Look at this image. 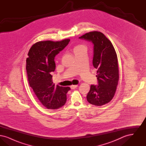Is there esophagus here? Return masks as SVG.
<instances>
[{"mask_svg": "<svg viewBox=\"0 0 146 146\" xmlns=\"http://www.w3.org/2000/svg\"><path fill=\"white\" fill-rule=\"evenodd\" d=\"M77 86H78L77 85H72L70 86V88L72 89H76V88H77Z\"/></svg>", "mask_w": 146, "mask_h": 146, "instance_id": "obj_1", "label": "esophagus"}]
</instances>
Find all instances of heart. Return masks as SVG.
Returning a JSON list of instances; mask_svg holds the SVG:
<instances>
[{"label":"heart","mask_w":146,"mask_h":146,"mask_svg":"<svg viewBox=\"0 0 146 146\" xmlns=\"http://www.w3.org/2000/svg\"><path fill=\"white\" fill-rule=\"evenodd\" d=\"M85 49V47L83 45H81V44H79V45H78L76 46L74 49H73V52L74 53L76 52V51H80L81 50H83V49Z\"/></svg>","instance_id":"b5f03b06"}]
</instances>
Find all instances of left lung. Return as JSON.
I'll list each match as a JSON object with an SVG mask.
<instances>
[{
    "label": "left lung",
    "mask_w": 146,
    "mask_h": 146,
    "mask_svg": "<svg viewBox=\"0 0 146 146\" xmlns=\"http://www.w3.org/2000/svg\"><path fill=\"white\" fill-rule=\"evenodd\" d=\"M79 38L94 44L92 64L97 70L98 85H91L87 100L90 104L103 106L112 100L118 85L119 76L117 53L111 42L100 32H90Z\"/></svg>",
    "instance_id": "left-lung-1"
}]
</instances>
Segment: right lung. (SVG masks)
I'll use <instances>...</instances> for the list:
<instances>
[{
	"mask_svg": "<svg viewBox=\"0 0 146 146\" xmlns=\"http://www.w3.org/2000/svg\"><path fill=\"white\" fill-rule=\"evenodd\" d=\"M70 39L61 41H41L34 44L28 52L26 70L28 82L36 96L45 107L56 110L67 101L70 87L56 86L51 72L55 70V57L69 43Z\"/></svg>",
	"mask_w": 146,
	"mask_h": 146,
	"instance_id": "1",
	"label": "right lung"
}]
</instances>
